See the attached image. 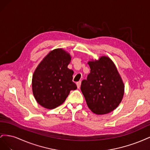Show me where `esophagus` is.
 <instances>
[{"instance_id":"obj_1","label":"esophagus","mask_w":150,"mask_h":150,"mask_svg":"<svg viewBox=\"0 0 150 150\" xmlns=\"http://www.w3.org/2000/svg\"><path fill=\"white\" fill-rule=\"evenodd\" d=\"M76 84H77V87H78V89H79V88H80V87H81V81H78V82H77Z\"/></svg>"}]
</instances>
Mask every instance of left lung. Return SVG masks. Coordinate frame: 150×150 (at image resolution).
Listing matches in <instances>:
<instances>
[{
  "mask_svg": "<svg viewBox=\"0 0 150 150\" xmlns=\"http://www.w3.org/2000/svg\"><path fill=\"white\" fill-rule=\"evenodd\" d=\"M90 73L83 80L81 90L91 111L96 115L110 113L123 98L125 85L117 68L110 57L101 56L89 61Z\"/></svg>",
  "mask_w": 150,
  "mask_h": 150,
  "instance_id": "8db88e82",
  "label": "left lung"
}]
</instances>
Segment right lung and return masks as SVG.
<instances>
[{
    "label": "right lung",
    "mask_w": 150,
    "mask_h": 150,
    "mask_svg": "<svg viewBox=\"0 0 150 150\" xmlns=\"http://www.w3.org/2000/svg\"><path fill=\"white\" fill-rule=\"evenodd\" d=\"M71 56L64 49L52 50L36 67L32 79L35 100L42 107L52 110L66 100L71 90L77 89L72 82L74 71L67 66Z\"/></svg>",
    "instance_id": "right-lung-1"
}]
</instances>
